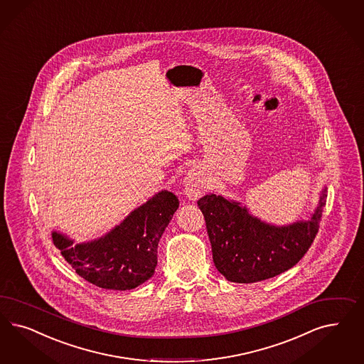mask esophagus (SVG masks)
Returning <instances> with one entry per match:
<instances>
[{
	"instance_id": "1",
	"label": "esophagus",
	"mask_w": 364,
	"mask_h": 364,
	"mask_svg": "<svg viewBox=\"0 0 364 364\" xmlns=\"http://www.w3.org/2000/svg\"><path fill=\"white\" fill-rule=\"evenodd\" d=\"M183 186L185 193L190 200H196L200 198L205 191H208V181L205 171L200 167L190 168L183 179Z\"/></svg>"
}]
</instances>
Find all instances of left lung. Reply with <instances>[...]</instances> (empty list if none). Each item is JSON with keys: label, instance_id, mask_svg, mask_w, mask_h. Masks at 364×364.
Returning <instances> with one entry per match:
<instances>
[{"label": "left lung", "instance_id": "8db88e82", "mask_svg": "<svg viewBox=\"0 0 364 364\" xmlns=\"http://www.w3.org/2000/svg\"><path fill=\"white\" fill-rule=\"evenodd\" d=\"M327 188L306 221L274 226L252 215L240 202L209 194L198 200L210 240L213 261L226 280L262 282L291 269L312 245L326 206Z\"/></svg>", "mask_w": 364, "mask_h": 364}]
</instances>
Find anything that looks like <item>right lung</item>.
I'll use <instances>...</instances> for the list:
<instances>
[{
	"mask_svg": "<svg viewBox=\"0 0 364 364\" xmlns=\"http://www.w3.org/2000/svg\"><path fill=\"white\" fill-rule=\"evenodd\" d=\"M178 206L176 196L162 190L97 240L73 245L53 232V244L84 280L105 289H134L153 277L158 242Z\"/></svg>",
	"mask_w": 364,
	"mask_h": 364,
	"instance_id": "obj_1",
	"label": "right lung"
}]
</instances>
